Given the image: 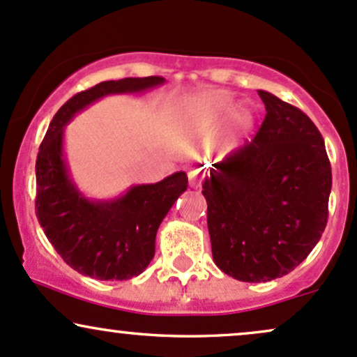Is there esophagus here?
Masks as SVG:
<instances>
[{
  "mask_svg": "<svg viewBox=\"0 0 357 357\" xmlns=\"http://www.w3.org/2000/svg\"><path fill=\"white\" fill-rule=\"evenodd\" d=\"M189 183H190L192 189H199V187H200L199 172H190V174H189Z\"/></svg>",
  "mask_w": 357,
  "mask_h": 357,
  "instance_id": "obj_1",
  "label": "esophagus"
}]
</instances>
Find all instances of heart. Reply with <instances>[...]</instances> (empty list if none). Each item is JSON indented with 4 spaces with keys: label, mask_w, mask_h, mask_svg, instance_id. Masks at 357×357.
I'll return each mask as SVG.
<instances>
[{
    "label": "heart",
    "mask_w": 357,
    "mask_h": 357,
    "mask_svg": "<svg viewBox=\"0 0 357 357\" xmlns=\"http://www.w3.org/2000/svg\"><path fill=\"white\" fill-rule=\"evenodd\" d=\"M232 109V101L222 94H206L194 99L175 121L174 131L178 138L187 142H206L218 131L221 119ZM241 125L251 123V114L243 111L239 116Z\"/></svg>",
    "instance_id": "heart-1"
}]
</instances>
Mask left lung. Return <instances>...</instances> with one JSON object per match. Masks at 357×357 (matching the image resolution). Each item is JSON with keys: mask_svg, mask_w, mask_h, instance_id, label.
Returning <instances> with one entry per match:
<instances>
[{"mask_svg": "<svg viewBox=\"0 0 357 357\" xmlns=\"http://www.w3.org/2000/svg\"><path fill=\"white\" fill-rule=\"evenodd\" d=\"M266 116L251 142L212 165L204 180L212 258L239 282L290 273L326 229L331 162L312 119L258 91Z\"/></svg>", "mask_w": 357, "mask_h": 357, "instance_id": "obj_1", "label": "left lung"}]
</instances>
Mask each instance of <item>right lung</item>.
Masks as SVG:
<instances>
[{
	"mask_svg": "<svg viewBox=\"0 0 357 357\" xmlns=\"http://www.w3.org/2000/svg\"><path fill=\"white\" fill-rule=\"evenodd\" d=\"M163 82L158 75L126 77L77 92L54 116L40 145L35 163L38 222L63 261L91 278L130 280L142 273L155 256L160 224L189 180L185 172H177L162 182L133 185L118 199H86L63 158V126L104 96L143 92Z\"/></svg>",
	"mask_w": 357,
	"mask_h": 357,
	"instance_id": "add662e5",
	"label": "right lung"
}]
</instances>
